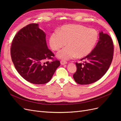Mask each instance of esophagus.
Masks as SVG:
<instances>
[{"instance_id": "1", "label": "esophagus", "mask_w": 121, "mask_h": 121, "mask_svg": "<svg viewBox=\"0 0 121 121\" xmlns=\"http://www.w3.org/2000/svg\"><path fill=\"white\" fill-rule=\"evenodd\" d=\"M67 62L66 61H64V60H61L60 61V64L61 65H64L65 64H67Z\"/></svg>"}]
</instances>
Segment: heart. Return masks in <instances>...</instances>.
<instances>
[{"mask_svg":"<svg viewBox=\"0 0 121 121\" xmlns=\"http://www.w3.org/2000/svg\"><path fill=\"white\" fill-rule=\"evenodd\" d=\"M98 38V33L95 29L81 25H69L62 27L58 33L52 34L49 44L53 50L58 51L67 43V47L58 52L57 57L68 60L76 56L81 58L88 56L95 46Z\"/></svg>","mask_w":121,"mask_h":121,"instance_id":"b5f03b06","label":"heart"}]
</instances>
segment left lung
Listing matches in <instances>:
<instances>
[{
	"label": "left lung",
	"instance_id": "8db88e82",
	"mask_svg": "<svg viewBox=\"0 0 121 121\" xmlns=\"http://www.w3.org/2000/svg\"><path fill=\"white\" fill-rule=\"evenodd\" d=\"M113 54V44L112 38L108 34L100 32L96 46L90 54L81 60H84V63H76L77 71L73 75L75 81L81 85L98 81L109 69Z\"/></svg>",
	"mask_w": 121,
	"mask_h": 121
}]
</instances>
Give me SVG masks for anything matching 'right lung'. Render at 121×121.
I'll list each match as a JSON object with an SVG mask.
<instances>
[{
	"instance_id": "add662e5",
	"label": "right lung",
	"mask_w": 121,
	"mask_h": 121,
	"mask_svg": "<svg viewBox=\"0 0 121 121\" xmlns=\"http://www.w3.org/2000/svg\"><path fill=\"white\" fill-rule=\"evenodd\" d=\"M10 54L17 72L27 81L42 84L48 82L60 65L58 60L52 62L54 54L48 48L46 34L38 24L24 27L14 36Z\"/></svg>"
}]
</instances>
